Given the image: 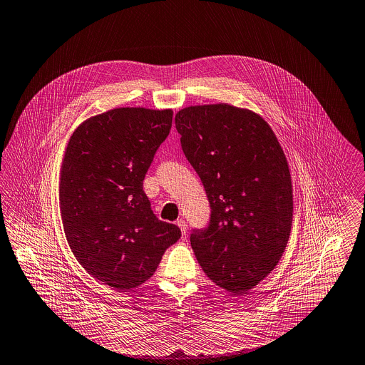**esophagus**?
Segmentation results:
<instances>
[{"instance_id":"obj_1","label":"esophagus","mask_w":365,"mask_h":365,"mask_svg":"<svg viewBox=\"0 0 365 365\" xmlns=\"http://www.w3.org/2000/svg\"><path fill=\"white\" fill-rule=\"evenodd\" d=\"M176 225L179 226V229H180L182 235H183V236H186V232H187V225H186V220H183V219H179V220L176 222Z\"/></svg>"}]
</instances>
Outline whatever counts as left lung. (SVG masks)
<instances>
[{
    "instance_id": "left-lung-1",
    "label": "left lung",
    "mask_w": 365,
    "mask_h": 365,
    "mask_svg": "<svg viewBox=\"0 0 365 365\" xmlns=\"http://www.w3.org/2000/svg\"><path fill=\"white\" fill-rule=\"evenodd\" d=\"M175 123L210 205L207 226L190 233L195 256L217 286L249 293L279 263L290 237L284 152L263 118L226 103L185 108Z\"/></svg>"
}]
</instances>
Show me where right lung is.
Listing matches in <instances>:
<instances>
[{"label":"right lung","instance_id":"right-lung-1","mask_svg":"<svg viewBox=\"0 0 365 365\" xmlns=\"http://www.w3.org/2000/svg\"><path fill=\"white\" fill-rule=\"evenodd\" d=\"M172 118L170 109L116 108L85 120L65 150L59 203L66 240L82 267L115 290L149 280L182 235L155 216L143 192Z\"/></svg>","mask_w":365,"mask_h":365}]
</instances>
